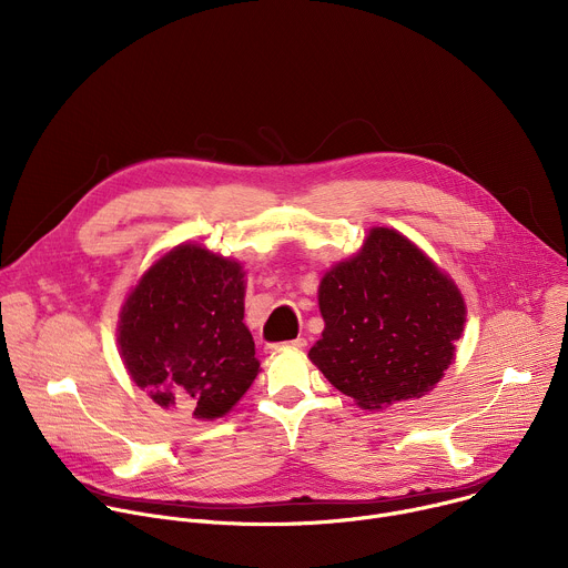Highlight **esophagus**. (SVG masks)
I'll list each match as a JSON object with an SVG mask.
<instances>
[{
  "label": "esophagus",
  "mask_w": 568,
  "mask_h": 568,
  "mask_svg": "<svg viewBox=\"0 0 568 568\" xmlns=\"http://www.w3.org/2000/svg\"><path fill=\"white\" fill-rule=\"evenodd\" d=\"M305 344H307V342H305L303 337H296V339L285 342V344H267L265 351H267V353H274V351H278L281 346H283V348H305Z\"/></svg>",
  "instance_id": "34e87169"
}]
</instances>
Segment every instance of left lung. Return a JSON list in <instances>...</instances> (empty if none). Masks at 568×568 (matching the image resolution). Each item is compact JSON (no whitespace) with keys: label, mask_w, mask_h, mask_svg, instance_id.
I'll list each match as a JSON object with an SVG mask.
<instances>
[{"label":"left lung","mask_w":568,"mask_h":568,"mask_svg":"<svg viewBox=\"0 0 568 568\" xmlns=\"http://www.w3.org/2000/svg\"><path fill=\"white\" fill-rule=\"evenodd\" d=\"M326 321L310 359L364 409L423 397L454 359L465 303L412 240L377 226L318 285Z\"/></svg>","instance_id":"obj_1"}]
</instances>
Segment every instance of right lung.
I'll return each instance as SVG.
<instances>
[{
	"label": "right lung",
	"mask_w": 568,
	"mask_h": 568,
	"mask_svg": "<svg viewBox=\"0 0 568 568\" xmlns=\"http://www.w3.org/2000/svg\"><path fill=\"white\" fill-rule=\"evenodd\" d=\"M242 318V267L204 247L180 245L130 292L119 321L121 357L159 407L213 420L258 375L256 346Z\"/></svg>",
	"instance_id": "1"
}]
</instances>
